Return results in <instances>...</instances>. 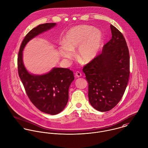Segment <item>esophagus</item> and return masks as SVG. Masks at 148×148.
Wrapping results in <instances>:
<instances>
[{"mask_svg": "<svg viewBox=\"0 0 148 148\" xmlns=\"http://www.w3.org/2000/svg\"><path fill=\"white\" fill-rule=\"evenodd\" d=\"M75 76H76V77H82V73L80 72L79 71H77V72L75 73Z\"/></svg>", "mask_w": 148, "mask_h": 148, "instance_id": "esophagus-1", "label": "esophagus"}]
</instances>
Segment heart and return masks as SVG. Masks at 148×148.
<instances>
[{"label":"heart","mask_w":148,"mask_h":148,"mask_svg":"<svg viewBox=\"0 0 148 148\" xmlns=\"http://www.w3.org/2000/svg\"><path fill=\"white\" fill-rule=\"evenodd\" d=\"M103 40V34L99 29L87 25L75 26L65 34L64 42L59 48L60 55L64 59H72L78 48V59L83 63H88L99 53Z\"/></svg>","instance_id":"obj_1"}]
</instances>
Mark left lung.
I'll use <instances>...</instances> for the list:
<instances>
[{"label":"left lung","mask_w":148,"mask_h":148,"mask_svg":"<svg viewBox=\"0 0 148 148\" xmlns=\"http://www.w3.org/2000/svg\"><path fill=\"white\" fill-rule=\"evenodd\" d=\"M112 39L102 52L86 64L83 71L88 83L91 106L100 112L111 110L121 99L130 74L129 52L122 33L110 25Z\"/></svg>","instance_id":"obj_1"}]
</instances>
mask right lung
<instances>
[{
  "label": "right lung",
  "mask_w": 148,
  "mask_h": 148,
  "mask_svg": "<svg viewBox=\"0 0 148 148\" xmlns=\"http://www.w3.org/2000/svg\"><path fill=\"white\" fill-rule=\"evenodd\" d=\"M56 25L44 23L31 29L21 42L18 58L19 76L32 103L44 113L55 115L61 112L68 100V90L74 80L73 72L68 68H54L43 75L28 72L23 62V50L31 39Z\"/></svg>",
  "instance_id": "right-lung-1"
}]
</instances>
